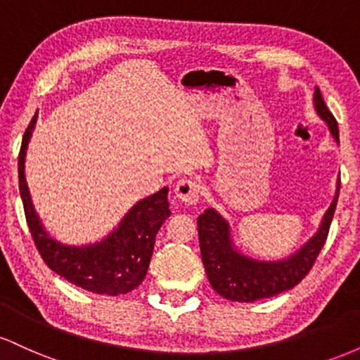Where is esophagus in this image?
I'll return each mask as SVG.
<instances>
[{
  "instance_id": "obj_1",
  "label": "esophagus",
  "mask_w": 360,
  "mask_h": 360,
  "mask_svg": "<svg viewBox=\"0 0 360 360\" xmlns=\"http://www.w3.org/2000/svg\"><path fill=\"white\" fill-rule=\"evenodd\" d=\"M176 198L179 201H183L184 205H196L200 200L201 194V186L198 181H194L193 177H184L179 183L176 184Z\"/></svg>"
}]
</instances>
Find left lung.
Here are the masks:
<instances>
[{
	"instance_id": "obj_1",
	"label": "left lung",
	"mask_w": 360,
	"mask_h": 360,
	"mask_svg": "<svg viewBox=\"0 0 360 360\" xmlns=\"http://www.w3.org/2000/svg\"><path fill=\"white\" fill-rule=\"evenodd\" d=\"M313 100H315L316 113L321 120H325L333 139L338 142L337 120L326 108L318 88L315 89ZM338 191H340V179L337 184L335 198L328 212L325 213L318 232L298 252L281 260H257L240 254L233 247L229 221L213 208L205 210V213L198 217V235H200L201 259L212 288L230 301L252 303L262 298H271L300 284L311 271L318 254L323 249L330 223L337 208Z\"/></svg>"
}]
</instances>
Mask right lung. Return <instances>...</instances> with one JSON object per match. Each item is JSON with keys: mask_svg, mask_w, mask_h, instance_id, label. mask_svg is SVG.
Wrapping results in <instances>:
<instances>
[{"mask_svg": "<svg viewBox=\"0 0 360 360\" xmlns=\"http://www.w3.org/2000/svg\"><path fill=\"white\" fill-rule=\"evenodd\" d=\"M37 123V113L25 130L18 155L20 196L23 201L25 218L34 238L37 250L53 272L96 295H127L146 278L155 235L171 214L167 188L143 198L131 206L117 229L108 237L89 245H65L45 232L37 217L25 181V154L28 140Z\"/></svg>", "mask_w": 360, "mask_h": 360, "instance_id": "obj_1", "label": "right lung"}]
</instances>
